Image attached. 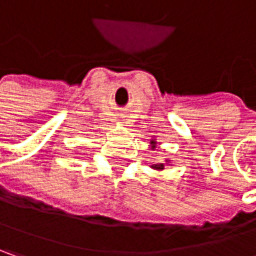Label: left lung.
<instances>
[{
    "mask_svg": "<svg viewBox=\"0 0 256 256\" xmlns=\"http://www.w3.org/2000/svg\"><path fill=\"white\" fill-rule=\"evenodd\" d=\"M156 145H158L156 139H155V138H151V139H150V146H151L152 151L156 148ZM170 162H172V160H170V158H166V160H164V162H156V164H152L151 168L152 170H156V172H162V170H164V167H166V164H170Z\"/></svg>",
    "mask_w": 256,
    "mask_h": 256,
    "instance_id": "left-lung-1",
    "label": "left lung"
}]
</instances>
